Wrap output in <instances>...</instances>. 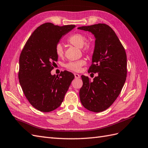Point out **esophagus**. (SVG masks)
<instances>
[{
  "mask_svg": "<svg viewBox=\"0 0 148 148\" xmlns=\"http://www.w3.org/2000/svg\"><path fill=\"white\" fill-rule=\"evenodd\" d=\"M74 77H75V79H79V78H80V77H81V76H80L79 74L75 73V74H74Z\"/></svg>",
  "mask_w": 148,
  "mask_h": 148,
  "instance_id": "34e87169",
  "label": "esophagus"
}]
</instances>
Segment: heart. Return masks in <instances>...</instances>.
<instances>
[{"mask_svg":"<svg viewBox=\"0 0 148 148\" xmlns=\"http://www.w3.org/2000/svg\"><path fill=\"white\" fill-rule=\"evenodd\" d=\"M67 43L81 48L82 51L86 54H90L94 51V45L91 41L87 40V36L82 33H74L71 35L67 39ZM55 53L59 57L63 56L64 54V47L61 43H58L55 47ZM86 64V61L84 59H81L77 61H69L65 64L66 69L74 72L81 71V67Z\"/></svg>","mask_w":148,"mask_h":148,"instance_id":"heart-1","label":"heart"}]
</instances>
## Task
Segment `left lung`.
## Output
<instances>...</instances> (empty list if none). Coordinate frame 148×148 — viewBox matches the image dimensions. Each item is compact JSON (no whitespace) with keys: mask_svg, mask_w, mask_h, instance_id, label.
I'll return each instance as SVG.
<instances>
[{"mask_svg":"<svg viewBox=\"0 0 148 148\" xmlns=\"http://www.w3.org/2000/svg\"><path fill=\"white\" fill-rule=\"evenodd\" d=\"M78 29L90 32L95 37L92 64L88 73H98L93 81L82 75L80 100L88 110L103 112L115 102L125 82L127 75L125 49L115 32L107 24L98 23Z\"/></svg>","mask_w":148,"mask_h":148,"instance_id":"1","label":"left lung"}]
</instances>
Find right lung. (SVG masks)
<instances>
[{"mask_svg":"<svg viewBox=\"0 0 148 148\" xmlns=\"http://www.w3.org/2000/svg\"><path fill=\"white\" fill-rule=\"evenodd\" d=\"M75 27L42 24L29 37L20 53V86L29 103L41 112H49L60 107L74 78L67 71L61 72L59 76L52 75L51 71L58 61L56 45Z\"/></svg>","mask_w":148,"mask_h":148,"instance_id":"1","label":"right lung"}]
</instances>
